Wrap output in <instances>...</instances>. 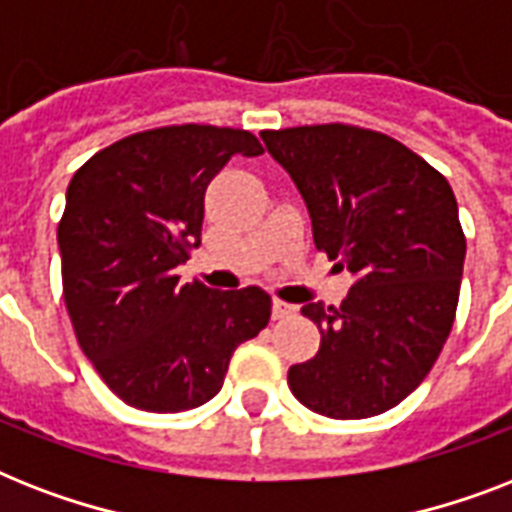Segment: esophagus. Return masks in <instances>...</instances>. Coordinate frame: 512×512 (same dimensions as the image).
<instances>
[{"label":"esophagus","instance_id":"obj_1","mask_svg":"<svg viewBox=\"0 0 512 512\" xmlns=\"http://www.w3.org/2000/svg\"><path fill=\"white\" fill-rule=\"evenodd\" d=\"M295 311H297L295 305L284 303V300H279V297L273 300V319H276V321L287 319V316H292V313H295Z\"/></svg>","mask_w":512,"mask_h":512}]
</instances>
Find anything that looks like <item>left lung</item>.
I'll use <instances>...</instances> for the list:
<instances>
[{
    "label": "left lung",
    "mask_w": 512,
    "mask_h": 512,
    "mask_svg": "<svg viewBox=\"0 0 512 512\" xmlns=\"http://www.w3.org/2000/svg\"><path fill=\"white\" fill-rule=\"evenodd\" d=\"M260 135L303 193L316 249L356 276L340 305H303L321 345L289 366V390L332 420L388 412L452 332L465 263L452 185L412 148L356 124Z\"/></svg>",
    "instance_id": "left-lung-1"
}]
</instances>
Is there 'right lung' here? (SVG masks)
<instances>
[{
	"instance_id": "add662e5",
	"label": "right lung",
	"mask_w": 512,
	"mask_h": 512,
	"mask_svg": "<svg viewBox=\"0 0 512 512\" xmlns=\"http://www.w3.org/2000/svg\"><path fill=\"white\" fill-rule=\"evenodd\" d=\"M247 130L170 124L116 140L76 170L58 223L63 300L100 380L143 412L196 409L223 388L233 350L268 327L260 287L177 284L201 244L204 191Z\"/></svg>"
}]
</instances>
